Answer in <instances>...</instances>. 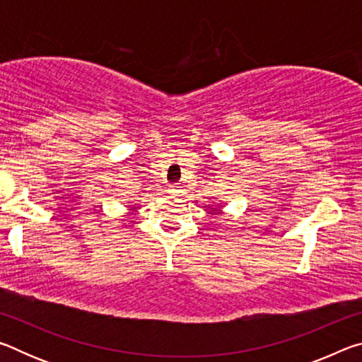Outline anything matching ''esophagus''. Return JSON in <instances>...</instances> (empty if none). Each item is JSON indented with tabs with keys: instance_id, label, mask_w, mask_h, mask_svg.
<instances>
[{
	"instance_id": "34e87169",
	"label": "esophagus",
	"mask_w": 362,
	"mask_h": 362,
	"mask_svg": "<svg viewBox=\"0 0 362 362\" xmlns=\"http://www.w3.org/2000/svg\"><path fill=\"white\" fill-rule=\"evenodd\" d=\"M168 192H169L170 194H175L177 192H180V189H179V187H177L175 183H174V185H169V189H168Z\"/></svg>"
}]
</instances>
